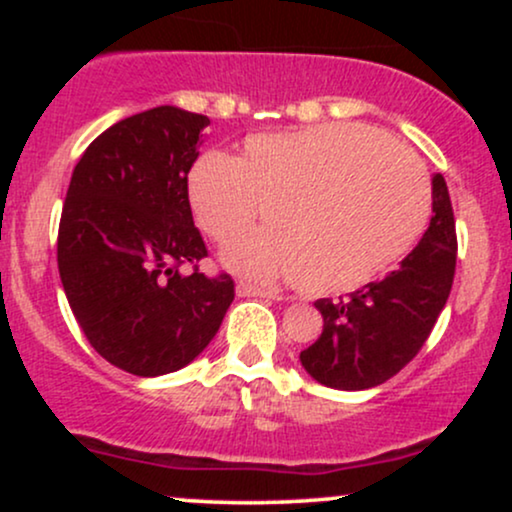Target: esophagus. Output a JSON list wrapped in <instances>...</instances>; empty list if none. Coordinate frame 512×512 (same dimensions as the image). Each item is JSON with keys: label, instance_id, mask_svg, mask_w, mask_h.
<instances>
[{"label": "esophagus", "instance_id": "obj_1", "mask_svg": "<svg viewBox=\"0 0 512 512\" xmlns=\"http://www.w3.org/2000/svg\"><path fill=\"white\" fill-rule=\"evenodd\" d=\"M238 296L243 298H279V293L274 289H264V286H255V284H248V281H240L236 286Z\"/></svg>", "mask_w": 512, "mask_h": 512}]
</instances>
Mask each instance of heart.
I'll list each match as a JSON object with an SVG mask.
<instances>
[{"label": "heart", "instance_id": "b5f03b06", "mask_svg": "<svg viewBox=\"0 0 512 512\" xmlns=\"http://www.w3.org/2000/svg\"><path fill=\"white\" fill-rule=\"evenodd\" d=\"M190 204L221 248L248 236L264 209L269 231L226 252L248 276H284L308 293L361 289L414 248L431 216L424 163L378 129L332 122L255 134L238 158L202 156Z\"/></svg>", "mask_w": 512, "mask_h": 512}]
</instances>
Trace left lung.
<instances>
[{
    "label": "left lung",
    "instance_id": "1",
    "mask_svg": "<svg viewBox=\"0 0 512 512\" xmlns=\"http://www.w3.org/2000/svg\"><path fill=\"white\" fill-rule=\"evenodd\" d=\"M457 262L455 216L448 185L433 175V216L424 238L385 276L339 301L320 298L322 334L301 351L320 385L368 390L397 375L421 351L448 303Z\"/></svg>",
    "mask_w": 512,
    "mask_h": 512
}]
</instances>
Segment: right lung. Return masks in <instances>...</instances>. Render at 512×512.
Here are the masks:
<instances>
[{
  "label": "right lung",
  "instance_id": "obj_1",
  "mask_svg": "<svg viewBox=\"0 0 512 512\" xmlns=\"http://www.w3.org/2000/svg\"><path fill=\"white\" fill-rule=\"evenodd\" d=\"M207 115L161 105L98 134L76 163L57 233L69 308L105 361L139 378L180 370L207 349L236 298L207 276L187 173Z\"/></svg>",
  "mask_w": 512,
  "mask_h": 512
}]
</instances>
